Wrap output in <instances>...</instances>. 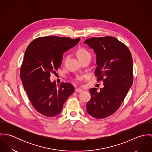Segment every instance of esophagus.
Here are the masks:
<instances>
[{"instance_id":"34e87169","label":"esophagus","mask_w":152,"mask_h":152,"mask_svg":"<svg viewBox=\"0 0 152 152\" xmlns=\"http://www.w3.org/2000/svg\"><path fill=\"white\" fill-rule=\"evenodd\" d=\"M75 91L76 92H83V89H81L80 88H75Z\"/></svg>"}]
</instances>
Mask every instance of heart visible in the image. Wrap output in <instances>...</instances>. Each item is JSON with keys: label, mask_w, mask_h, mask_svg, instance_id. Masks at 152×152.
<instances>
[{"label": "heart", "mask_w": 152, "mask_h": 152, "mask_svg": "<svg viewBox=\"0 0 152 152\" xmlns=\"http://www.w3.org/2000/svg\"><path fill=\"white\" fill-rule=\"evenodd\" d=\"M77 56L80 60L86 57H91V54L87 49L84 48H80L77 51ZM77 78L80 80L81 78L80 77H78Z\"/></svg>", "instance_id": "heart-1"}]
</instances>
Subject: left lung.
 I'll return each instance as SVG.
<instances>
[{
  "label": "left lung",
  "instance_id": "left-lung-1",
  "mask_svg": "<svg viewBox=\"0 0 152 152\" xmlns=\"http://www.w3.org/2000/svg\"><path fill=\"white\" fill-rule=\"evenodd\" d=\"M84 43L96 54L95 75L97 81L104 82L99 92L96 88L89 89L87 111L95 118L103 119L119 109L132 86V57L128 47L113 37H92Z\"/></svg>",
  "mask_w": 152,
  "mask_h": 152
}]
</instances>
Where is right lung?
I'll use <instances>...</instances> for the list:
<instances>
[{
	"label": "right lung",
	"instance_id": "1",
	"mask_svg": "<svg viewBox=\"0 0 152 152\" xmlns=\"http://www.w3.org/2000/svg\"><path fill=\"white\" fill-rule=\"evenodd\" d=\"M80 40V38L41 37L32 41L26 50L20 78L32 105L44 116L59 114L65 101L74 91L72 84L62 83L57 87L50 77L61 65L63 53Z\"/></svg>",
	"mask_w": 152,
	"mask_h": 152
}]
</instances>
